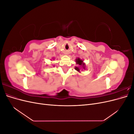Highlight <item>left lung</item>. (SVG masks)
Masks as SVG:
<instances>
[{"mask_svg": "<svg viewBox=\"0 0 134 134\" xmlns=\"http://www.w3.org/2000/svg\"><path fill=\"white\" fill-rule=\"evenodd\" d=\"M75 62L76 64L78 65V66H75V69L79 72H80V71L82 70L83 69L86 70V64L83 62V60L80 59L79 58H76L75 60Z\"/></svg>", "mask_w": 134, "mask_h": 134, "instance_id": "obj_1", "label": "left lung"}]
</instances>
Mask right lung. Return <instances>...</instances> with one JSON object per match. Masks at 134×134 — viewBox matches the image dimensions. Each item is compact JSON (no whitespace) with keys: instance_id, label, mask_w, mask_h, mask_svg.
Instances as JSON below:
<instances>
[{"instance_id":"add662e5","label":"right lung","mask_w":134,"mask_h":134,"mask_svg":"<svg viewBox=\"0 0 134 134\" xmlns=\"http://www.w3.org/2000/svg\"><path fill=\"white\" fill-rule=\"evenodd\" d=\"M53 59V60H54V58H53V59ZM54 66H55L54 65Z\"/></svg>"}]
</instances>
